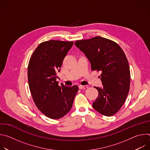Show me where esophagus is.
Wrapping results in <instances>:
<instances>
[{"instance_id":"1","label":"esophagus","mask_w":150,"mask_h":150,"mask_svg":"<svg viewBox=\"0 0 150 150\" xmlns=\"http://www.w3.org/2000/svg\"><path fill=\"white\" fill-rule=\"evenodd\" d=\"M88 87L87 85H79V88L82 90V89H87Z\"/></svg>"}]
</instances>
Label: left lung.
<instances>
[{"label": "left lung", "instance_id": "obj_1", "mask_svg": "<svg viewBox=\"0 0 150 150\" xmlns=\"http://www.w3.org/2000/svg\"><path fill=\"white\" fill-rule=\"evenodd\" d=\"M75 46L91 63V69L101 71L103 87H95L98 96L93 108L105 116L122 108L130 87V69L125 53L116 42L100 36L78 40Z\"/></svg>", "mask_w": 150, "mask_h": 150}]
</instances>
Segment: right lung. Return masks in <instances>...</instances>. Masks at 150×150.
Returning <instances> with one entry per match:
<instances>
[{
	"label": "right lung",
	"instance_id": "add662e5",
	"mask_svg": "<svg viewBox=\"0 0 150 150\" xmlns=\"http://www.w3.org/2000/svg\"><path fill=\"white\" fill-rule=\"evenodd\" d=\"M73 45V41L42 42L28 63V84L34 102L42 113L53 119H60L70 111L78 91L77 85H59L56 81L57 72Z\"/></svg>",
	"mask_w": 150,
	"mask_h": 150
}]
</instances>
